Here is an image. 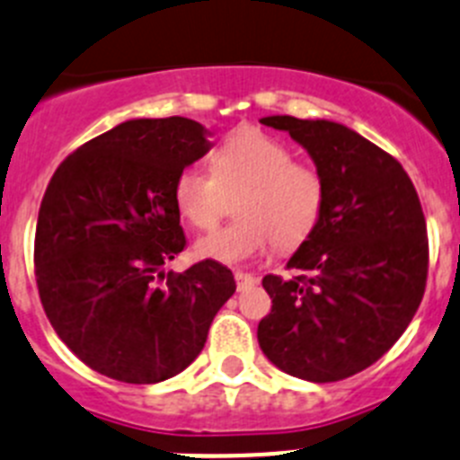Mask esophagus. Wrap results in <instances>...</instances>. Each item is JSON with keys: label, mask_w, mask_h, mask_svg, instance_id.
<instances>
[{"label": "esophagus", "mask_w": 460, "mask_h": 460, "mask_svg": "<svg viewBox=\"0 0 460 460\" xmlns=\"http://www.w3.org/2000/svg\"><path fill=\"white\" fill-rule=\"evenodd\" d=\"M234 280H237L239 292H243V289H251V288H255V285H258V278L251 276V273H243V271L234 273Z\"/></svg>", "instance_id": "34e87169"}]
</instances>
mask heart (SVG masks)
I'll use <instances>...</instances> for the list:
<instances>
[{
  "instance_id": "1",
  "label": "heart",
  "mask_w": 460,
  "mask_h": 460,
  "mask_svg": "<svg viewBox=\"0 0 460 460\" xmlns=\"http://www.w3.org/2000/svg\"><path fill=\"white\" fill-rule=\"evenodd\" d=\"M243 193L233 226L198 239L196 252L223 264H243L260 258L276 243L296 248L317 227L326 200L322 172L294 162L288 146L255 128L234 129L214 153V172L191 164L172 184V202L193 227L217 226L226 191Z\"/></svg>"
}]
</instances>
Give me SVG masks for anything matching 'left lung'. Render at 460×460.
<instances>
[{"mask_svg":"<svg viewBox=\"0 0 460 460\" xmlns=\"http://www.w3.org/2000/svg\"><path fill=\"white\" fill-rule=\"evenodd\" d=\"M307 150L326 184L313 234L289 258L298 276H264V356L289 376L332 383L390 351L422 303L429 239L422 205L394 157L332 120H260Z\"/></svg>","mask_w":460,"mask_h":460,"instance_id":"obj_1","label":"left lung"}]
</instances>
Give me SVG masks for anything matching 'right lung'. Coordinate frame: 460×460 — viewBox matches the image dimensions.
Returning <instances> with one entry per match:
<instances>
[{"label":"right lung","mask_w":460,"mask_h":460,"mask_svg":"<svg viewBox=\"0 0 460 460\" xmlns=\"http://www.w3.org/2000/svg\"><path fill=\"white\" fill-rule=\"evenodd\" d=\"M208 134L189 118H134L67 155L49 180L38 294L66 347L104 376L147 385L187 369L237 289L214 260L164 273L187 246L172 184L209 153Z\"/></svg>","instance_id":"add662e5"}]
</instances>
